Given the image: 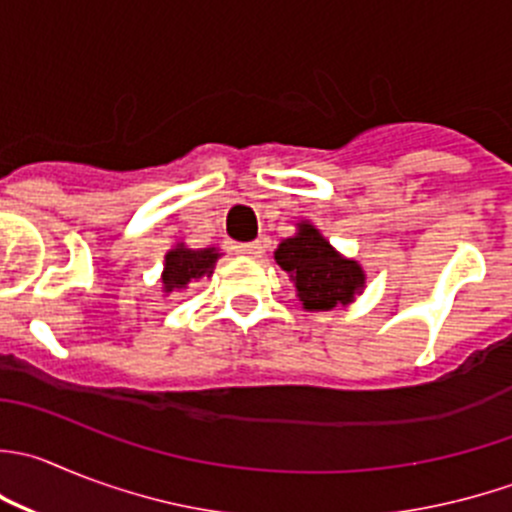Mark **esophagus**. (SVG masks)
Segmentation results:
<instances>
[{
	"mask_svg": "<svg viewBox=\"0 0 512 512\" xmlns=\"http://www.w3.org/2000/svg\"><path fill=\"white\" fill-rule=\"evenodd\" d=\"M235 250H237V255L257 260V257H262V252H265V245H262V242H245V245H237Z\"/></svg>",
	"mask_w": 512,
	"mask_h": 512,
	"instance_id": "obj_1",
	"label": "esophagus"
}]
</instances>
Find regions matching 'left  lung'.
<instances>
[{
    "instance_id": "obj_1",
    "label": "left lung",
    "mask_w": 512,
    "mask_h": 512,
    "mask_svg": "<svg viewBox=\"0 0 512 512\" xmlns=\"http://www.w3.org/2000/svg\"><path fill=\"white\" fill-rule=\"evenodd\" d=\"M275 262L295 282L297 297L310 312L350 305L365 287L362 267L342 257L310 222H300L295 235L277 245Z\"/></svg>"
}]
</instances>
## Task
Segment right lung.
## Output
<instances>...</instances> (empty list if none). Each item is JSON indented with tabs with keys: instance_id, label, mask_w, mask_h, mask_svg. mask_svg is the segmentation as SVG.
Returning a JSON list of instances; mask_svg holds the SVG:
<instances>
[{
	"instance_id": "1",
	"label": "right lung",
	"mask_w": 512,
	"mask_h": 512,
	"mask_svg": "<svg viewBox=\"0 0 512 512\" xmlns=\"http://www.w3.org/2000/svg\"><path fill=\"white\" fill-rule=\"evenodd\" d=\"M220 257L217 247L205 250H190L185 242L172 247L165 255V270H162V290L175 292L185 290L187 285L197 282L200 277H210L215 270V262Z\"/></svg>"
}]
</instances>
